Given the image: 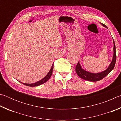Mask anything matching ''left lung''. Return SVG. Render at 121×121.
I'll use <instances>...</instances> for the list:
<instances>
[{
  "label": "left lung",
  "instance_id": "1",
  "mask_svg": "<svg viewBox=\"0 0 121 121\" xmlns=\"http://www.w3.org/2000/svg\"><path fill=\"white\" fill-rule=\"evenodd\" d=\"M102 26L105 27L107 28L105 24L101 23ZM113 43H114V54L113 56H112V59L111 63L109 65V67H108L107 69H106L105 70L102 71L101 73H90L89 71H87L85 70L82 68L80 63L78 62L77 64L76 67V72L77 74L78 75V76L82 78L84 80L90 81V82H97L101 80L104 77H106L108 73H109L112 71V69H114L115 65L116 60V48L115 45L114 40L113 39Z\"/></svg>",
  "mask_w": 121,
  "mask_h": 121
}]
</instances>
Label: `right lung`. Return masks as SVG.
Segmentation results:
<instances>
[{
    "label": "right lung",
    "mask_w": 121,
    "mask_h": 121,
    "mask_svg": "<svg viewBox=\"0 0 121 121\" xmlns=\"http://www.w3.org/2000/svg\"><path fill=\"white\" fill-rule=\"evenodd\" d=\"M53 63L52 64V67H51V68L50 69V71H49L48 73L46 75V76L45 77H44L43 78L41 79V80L35 83H32V84H26V83H21L23 84L26 85V86H31V87H34V86H39L40 85H42L43 84H44V83L46 82L49 79L51 78V75L52 74V72H53V67H54V65Z\"/></svg>",
    "instance_id": "1"
}]
</instances>
